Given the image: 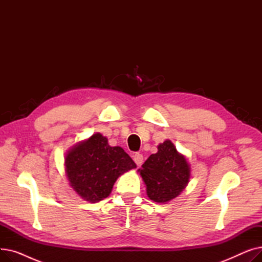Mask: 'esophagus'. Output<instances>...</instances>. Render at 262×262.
<instances>
[{"label": "esophagus", "mask_w": 262, "mask_h": 262, "mask_svg": "<svg viewBox=\"0 0 262 262\" xmlns=\"http://www.w3.org/2000/svg\"><path fill=\"white\" fill-rule=\"evenodd\" d=\"M134 160H135V162H136V164H137V166H138V167H140L141 166V164L143 163V156L141 155V154H136L135 156H134Z\"/></svg>", "instance_id": "34e87169"}]
</instances>
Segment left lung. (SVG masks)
<instances>
[{
	"label": "left lung",
	"mask_w": 262,
	"mask_h": 262,
	"mask_svg": "<svg viewBox=\"0 0 262 262\" xmlns=\"http://www.w3.org/2000/svg\"><path fill=\"white\" fill-rule=\"evenodd\" d=\"M157 147L158 152L145 160L138 173L146 187L148 199L167 204L180 196L188 186L191 167L171 140L167 139Z\"/></svg>",
	"instance_id": "1"
}]
</instances>
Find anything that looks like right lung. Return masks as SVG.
<instances>
[{"label":"right lung","instance_id":"1","mask_svg":"<svg viewBox=\"0 0 262 262\" xmlns=\"http://www.w3.org/2000/svg\"><path fill=\"white\" fill-rule=\"evenodd\" d=\"M135 168L136 163L125 150L121 146H110L101 133L75 143L64 156L69 185L90 203L106 199L119 176Z\"/></svg>","mask_w":262,"mask_h":262}]
</instances>
